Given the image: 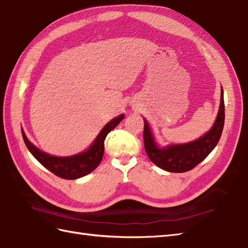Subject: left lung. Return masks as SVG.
<instances>
[{"mask_svg":"<svg viewBox=\"0 0 248 248\" xmlns=\"http://www.w3.org/2000/svg\"><path fill=\"white\" fill-rule=\"evenodd\" d=\"M225 119V107H224L223 89L221 90V103L215 124L205 135L197 140L180 145H171L160 148L155 142L150 126L146 119L143 128V142H145L146 153L157 167L169 172H187L193 169L201 162L208 156L214 150L222 135Z\"/></svg>","mask_w":248,"mask_h":248,"instance_id":"8db88e82","label":"left lung"}]
</instances>
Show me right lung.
<instances>
[{
	"label": "right lung",
	"mask_w": 248,
	"mask_h": 248,
	"mask_svg": "<svg viewBox=\"0 0 248 248\" xmlns=\"http://www.w3.org/2000/svg\"><path fill=\"white\" fill-rule=\"evenodd\" d=\"M124 117V115L122 114L118 117L112 119L111 122H108L103 126V129L100 131V133L98 134L96 140L88 150L82 153L73 155V156H53V155L45 153L32 145L28 140L23 130L22 136L27 149L33 155V157L42 166H44L46 169L53 172L57 176L64 178V180H76V178L91 173L100 164L103 156V151H105L106 137L115 126H117V124L122 122Z\"/></svg>",
	"instance_id": "1"
}]
</instances>
